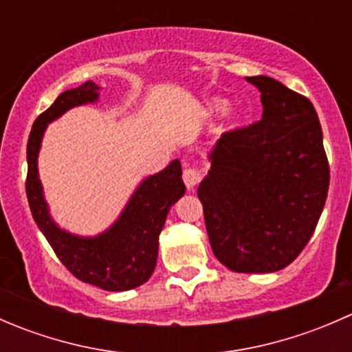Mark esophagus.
<instances>
[{
	"label": "esophagus",
	"instance_id": "esophagus-1",
	"mask_svg": "<svg viewBox=\"0 0 352 352\" xmlns=\"http://www.w3.org/2000/svg\"><path fill=\"white\" fill-rule=\"evenodd\" d=\"M184 184H186V187L189 190H192L194 187L197 186L199 180H201V172L196 168H186L184 170Z\"/></svg>",
	"mask_w": 352,
	"mask_h": 352
}]
</instances>
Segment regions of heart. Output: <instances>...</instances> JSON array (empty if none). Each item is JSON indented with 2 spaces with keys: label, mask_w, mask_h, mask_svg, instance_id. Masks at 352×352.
Instances as JSON below:
<instances>
[{
  "label": "heart",
  "mask_w": 352,
  "mask_h": 352,
  "mask_svg": "<svg viewBox=\"0 0 352 352\" xmlns=\"http://www.w3.org/2000/svg\"><path fill=\"white\" fill-rule=\"evenodd\" d=\"M225 110V120L226 124H233L236 122V120L242 117V113H240L239 109L235 107H230L226 109V100L221 97H211V98H206L204 102H202V107H201V117H212L216 116V113L223 112Z\"/></svg>",
  "instance_id": "b5f03b06"
}]
</instances>
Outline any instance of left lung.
Listing matches in <instances>:
<instances>
[{
    "label": "left lung",
    "instance_id": "obj_1",
    "mask_svg": "<svg viewBox=\"0 0 352 352\" xmlns=\"http://www.w3.org/2000/svg\"><path fill=\"white\" fill-rule=\"evenodd\" d=\"M245 80L261 91L262 119L216 141L197 196L216 258L265 274L289 265L314 235L330 175L311 102L274 78Z\"/></svg>",
    "mask_w": 352,
    "mask_h": 352
}]
</instances>
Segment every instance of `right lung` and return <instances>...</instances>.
<instances>
[{
  "instance_id": "add662e5",
  "label": "right lung",
  "mask_w": 352,
  "mask_h": 352,
  "mask_svg": "<svg viewBox=\"0 0 352 352\" xmlns=\"http://www.w3.org/2000/svg\"><path fill=\"white\" fill-rule=\"evenodd\" d=\"M100 87L87 81L63 91L54 104L37 117L27 143V197L38 230L67 271L83 283L105 291H127L144 285L158 258V239L170 208L186 194L182 165L173 160L166 168L144 177L131 194L116 221L104 232L83 236L54 221L38 177V153L45 129L67 110L97 104Z\"/></svg>"
}]
</instances>
